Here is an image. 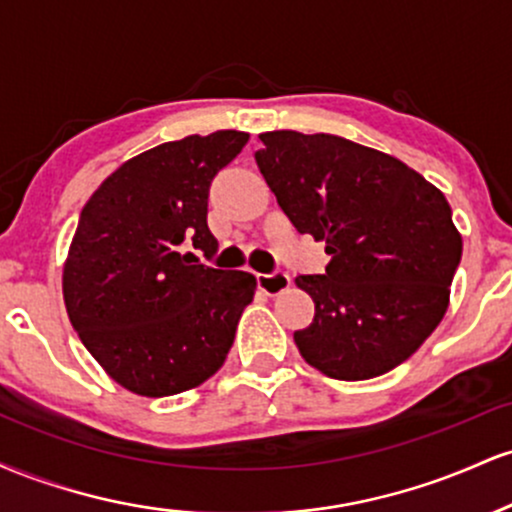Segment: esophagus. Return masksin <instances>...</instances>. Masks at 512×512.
I'll return each mask as SVG.
<instances>
[{
    "label": "esophagus",
    "instance_id": "obj_1",
    "mask_svg": "<svg viewBox=\"0 0 512 512\" xmlns=\"http://www.w3.org/2000/svg\"><path fill=\"white\" fill-rule=\"evenodd\" d=\"M255 279H257V286H260V291L267 293V296H276V293L289 289V284H291L289 274H284V272L257 274Z\"/></svg>",
    "mask_w": 512,
    "mask_h": 512
}]
</instances>
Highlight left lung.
<instances>
[{"label": "left lung", "mask_w": 512, "mask_h": 512, "mask_svg": "<svg viewBox=\"0 0 512 512\" xmlns=\"http://www.w3.org/2000/svg\"><path fill=\"white\" fill-rule=\"evenodd\" d=\"M257 168L298 233L325 240V274L296 276L315 317L293 332L334 380L397 368L450 303L462 236L438 187L407 163L334 134H260Z\"/></svg>", "instance_id": "1"}]
</instances>
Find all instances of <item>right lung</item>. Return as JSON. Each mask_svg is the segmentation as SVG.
Instances as JSON below:
<instances>
[{"mask_svg":"<svg viewBox=\"0 0 512 512\" xmlns=\"http://www.w3.org/2000/svg\"><path fill=\"white\" fill-rule=\"evenodd\" d=\"M250 134L236 129L158 144L101 182L69 245L67 315L105 373L142 397L202 385L223 366L255 276L199 264L219 248L207 226L214 175Z\"/></svg>","mask_w":512,"mask_h":512,"instance_id":"1","label":"right lung"}]
</instances>
